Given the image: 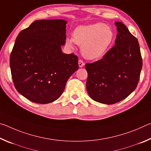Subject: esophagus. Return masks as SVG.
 <instances>
[{"mask_svg": "<svg viewBox=\"0 0 151 151\" xmlns=\"http://www.w3.org/2000/svg\"><path fill=\"white\" fill-rule=\"evenodd\" d=\"M78 66L79 67H83L84 66H85V63H84V62L82 60H78Z\"/></svg>", "mask_w": 151, "mask_h": 151, "instance_id": "1", "label": "esophagus"}]
</instances>
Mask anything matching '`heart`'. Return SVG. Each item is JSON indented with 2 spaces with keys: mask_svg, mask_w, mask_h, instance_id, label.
<instances>
[{
  "mask_svg": "<svg viewBox=\"0 0 151 151\" xmlns=\"http://www.w3.org/2000/svg\"><path fill=\"white\" fill-rule=\"evenodd\" d=\"M114 39V33L111 27L103 23L80 26L73 32V38L66 39V45L73 47L74 42L81 46V50L86 58L99 59L106 54Z\"/></svg>",
  "mask_w": 151,
  "mask_h": 151,
  "instance_id": "heart-1",
  "label": "heart"
}]
</instances>
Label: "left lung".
<instances>
[{"instance_id":"obj_1","label":"left lung","mask_w":151,"mask_h":151,"mask_svg":"<svg viewBox=\"0 0 151 151\" xmlns=\"http://www.w3.org/2000/svg\"><path fill=\"white\" fill-rule=\"evenodd\" d=\"M115 45L101 59L86 63V89L99 103L112 104L131 94L139 83L142 60L137 38L125 25L116 22Z\"/></svg>"}]
</instances>
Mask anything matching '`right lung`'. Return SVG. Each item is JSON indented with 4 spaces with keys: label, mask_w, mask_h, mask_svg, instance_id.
Listing matches in <instances>:
<instances>
[{
    "label": "right lung",
    "mask_w": 151,
    "mask_h": 151,
    "mask_svg": "<svg viewBox=\"0 0 151 151\" xmlns=\"http://www.w3.org/2000/svg\"><path fill=\"white\" fill-rule=\"evenodd\" d=\"M66 21L33 22L17 36L10 57L17 91L29 101L47 104L63 94L70 76L78 70V57L65 54Z\"/></svg>",
    "instance_id": "add662e5"
}]
</instances>
